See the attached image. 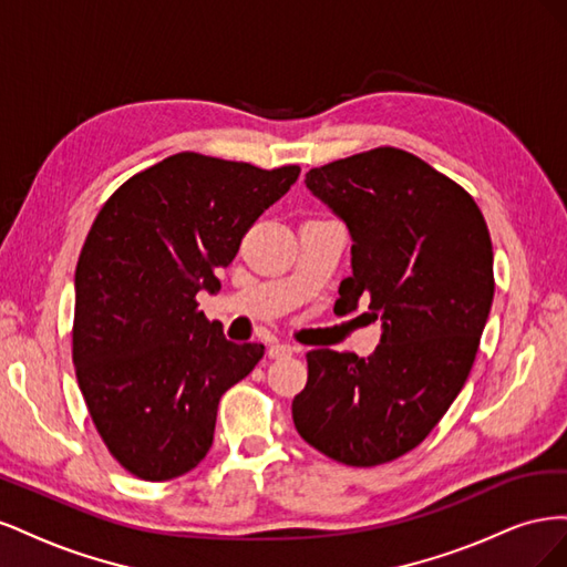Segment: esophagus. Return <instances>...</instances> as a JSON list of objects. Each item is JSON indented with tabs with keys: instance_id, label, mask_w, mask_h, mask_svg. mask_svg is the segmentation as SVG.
Here are the masks:
<instances>
[{
	"instance_id": "1",
	"label": "esophagus",
	"mask_w": 567,
	"mask_h": 567,
	"mask_svg": "<svg viewBox=\"0 0 567 567\" xmlns=\"http://www.w3.org/2000/svg\"><path fill=\"white\" fill-rule=\"evenodd\" d=\"M293 352H296V348H293V346H286V342H277V346H271V348L267 350V354H269L271 359L288 357V354H293Z\"/></svg>"
}]
</instances>
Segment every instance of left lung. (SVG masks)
I'll use <instances>...</instances> for the list:
<instances>
[{
  "mask_svg": "<svg viewBox=\"0 0 567 567\" xmlns=\"http://www.w3.org/2000/svg\"><path fill=\"white\" fill-rule=\"evenodd\" d=\"M305 184L352 238L336 307L369 302L383 333L367 359L307 352L293 423L329 458L381 466L421 444L468 379L494 298L489 231L456 182L392 146L315 167Z\"/></svg>",
  "mask_w": 567,
  "mask_h": 567,
  "instance_id": "8db88e82",
  "label": "left lung"
}]
</instances>
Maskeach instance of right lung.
Listing matches in <instances>:
<instances>
[{"label":"right lung","mask_w":567,"mask_h":567,"mask_svg":"<svg viewBox=\"0 0 567 567\" xmlns=\"http://www.w3.org/2000/svg\"><path fill=\"white\" fill-rule=\"evenodd\" d=\"M300 175L175 153L99 210L75 269L73 364L90 416L132 475L161 483L208 454L217 404L265 354L227 340L200 290Z\"/></svg>","instance_id":"1"}]
</instances>
